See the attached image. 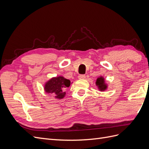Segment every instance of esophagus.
Returning <instances> with one entry per match:
<instances>
[{
  "label": "esophagus",
  "mask_w": 149,
  "mask_h": 149,
  "mask_svg": "<svg viewBox=\"0 0 149 149\" xmlns=\"http://www.w3.org/2000/svg\"><path fill=\"white\" fill-rule=\"evenodd\" d=\"M86 78V75L85 74H79L78 76V78L80 79H84Z\"/></svg>",
  "instance_id": "obj_1"
}]
</instances>
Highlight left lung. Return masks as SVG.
<instances>
[{
    "instance_id": "obj_1",
    "label": "left lung",
    "mask_w": 149,
    "mask_h": 149,
    "mask_svg": "<svg viewBox=\"0 0 149 149\" xmlns=\"http://www.w3.org/2000/svg\"><path fill=\"white\" fill-rule=\"evenodd\" d=\"M96 85L98 86L99 89L100 91H104L106 89L107 86L104 83V79L102 77L99 78L96 80Z\"/></svg>"
}]
</instances>
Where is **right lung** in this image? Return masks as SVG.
<instances>
[{"instance_id":"1","label":"right lung","mask_w":149,"mask_h":149,"mask_svg":"<svg viewBox=\"0 0 149 149\" xmlns=\"http://www.w3.org/2000/svg\"><path fill=\"white\" fill-rule=\"evenodd\" d=\"M70 80L62 76H59L48 81L45 86V90L47 93L55 96V97L62 99L66 94L65 90L70 86Z\"/></svg>"}]
</instances>
